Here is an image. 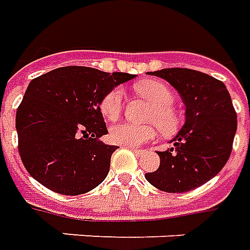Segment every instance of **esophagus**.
Segmentation results:
<instances>
[{
	"mask_svg": "<svg viewBox=\"0 0 250 250\" xmlns=\"http://www.w3.org/2000/svg\"><path fill=\"white\" fill-rule=\"evenodd\" d=\"M130 149L133 150L134 153H136V155H141V153H143V150L141 149H137V148H130Z\"/></svg>",
	"mask_w": 250,
	"mask_h": 250,
	"instance_id": "34e87169",
	"label": "esophagus"
}]
</instances>
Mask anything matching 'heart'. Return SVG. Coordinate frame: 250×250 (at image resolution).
Instances as JSON below:
<instances>
[{
	"mask_svg": "<svg viewBox=\"0 0 250 250\" xmlns=\"http://www.w3.org/2000/svg\"><path fill=\"white\" fill-rule=\"evenodd\" d=\"M139 95L149 102L152 109L148 114V121L156 124L163 133H172L179 125V116L172 109L173 94L163 82L143 81L134 86ZM101 113L107 120H117L122 110L121 88H113L101 100ZM110 140L114 144L124 146H139L156 136L155 125H134L130 122L117 124L110 128Z\"/></svg>",
	"mask_w": 250,
	"mask_h": 250,
	"instance_id": "heart-1",
	"label": "heart"
}]
</instances>
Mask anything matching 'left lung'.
<instances>
[{"label": "left lung", "mask_w": 250, "mask_h": 250, "mask_svg": "<svg viewBox=\"0 0 250 250\" xmlns=\"http://www.w3.org/2000/svg\"><path fill=\"white\" fill-rule=\"evenodd\" d=\"M166 79L186 105L185 125L157 152L160 166L145 179L166 192H186L207 183L228 162L237 130V114L224 83L190 68H163L152 72Z\"/></svg>", "instance_id": "8db88e82"}]
</instances>
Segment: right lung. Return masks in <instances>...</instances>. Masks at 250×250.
Returning a JSON list of instances; mask_svg holds the SVG:
<instances>
[{
	"label": "right lung",
	"instance_id": "add662e5",
	"mask_svg": "<svg viewBox=\"0 0 250 250\" xmlns=\"http://www.w3.org/2000/svg\"><path fill=\"white\" fill-rule=\"evenodd\" d=\"M134 77L68 65L32 79L16 113L19 152L32 178L63 195L100 186L118 148L100 141L107 134L101 100Z\"/></svg>",
	"mask_w": 250,
	"mask_h": 250
}]
</instances>
